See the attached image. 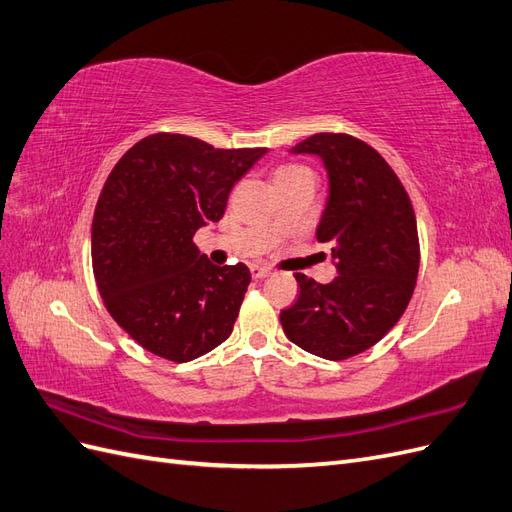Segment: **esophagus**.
Instances as JSON below:
<instances>
[{"label":"esophagus","instance_id":"34e87169","mask_svg":"<svg viewBox=\"0 0 512 512\" xmlns=\"http://www.w3.org/2000/svg\"><path fill=\"white\" fill-rule=\"evenodd\" d=\"M250 273H252L254 280H262V277H269V275H271V271H269V269H265V267H258V265H252Z\"/></svg>","mask_w":512,"mask_h":512}]
</instances>
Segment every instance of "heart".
<instances>
[{
	"instance_id": "b5f03b06",
	"label": "heart",
	"mask_w": 512,
	"mask_h": 512,
	"mask_svg": "<svg viewBox=\"0 0 512 512\" xmlns=\"http://www.w3.org/2000/svg\"><path fill=\"white\" fill-rule=\"evenodd\" d=\"M294 170H303V168H299V166H282L280 170H277L275 175H284V173H294Z\"/></svg>"
}]
</instances>
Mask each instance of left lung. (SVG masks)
I'll return each mask as SVG.
<instances>
[{"instance_id":"8db88e82","label":"left lung","mask_w":512,"mask_h":512,"mask_svg":"<svg viewBox=\"0 0 512 512\" xmlns=\"http://www.w3.org/2000/svg\"><path fill=\"white\" fill-rule=\"evenodd\" d=\"M290 153L318 156L327 170L316 239L329 245L337 277L294 275L299 299L280 320L292 344L342 361L378 344L406 312L418 275L414 209L393 168L359 138L322 132Z\"/></svg>"}]
</instances>
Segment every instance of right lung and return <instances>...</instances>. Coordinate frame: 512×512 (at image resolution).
<instances>
[{
    "label": "right lung",
    "mask_w": 512,
    "mask_h": 512,
    "mask_svg": "<svg viewBox=\"0 0 512 512\" xmlns=\"http://www.w3.org/2000/svg\"><path fill=\"white\" fill-rule=\"evenodd\" d=\"M265 153L160 132L111 170L91 224V262L106 309L145 350L188 363L232 333L250 269L213 265L192 237L222 218L232 185Z\"/></svg>",
    "instance_id": "right-lung-1"
}]
</instances>
